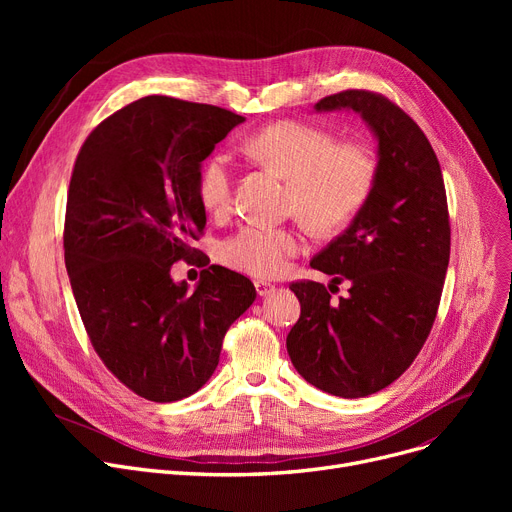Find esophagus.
<instances>
[{
	"mask_svg": "<svg viewBox=\"0 0 512 512\" xmlns=\"http://www.w3.org/2000/svg\"><path fill=\"white\" fill-rule=\"evenodd\" d=\"M255 290L259 297H267V294H272L276 290V284L267 282V280H255Z\"/></svg>",
	"mask_w": 512,
	"mask_h": 512,
	"instance_id": "34e87169",
	"label": "esophagus"
}]
</instances>
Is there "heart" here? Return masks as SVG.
<instances>
[{
  "instance_id": "obj_1",
  "label": "heart",
  "mask_w": 512,
  "mask_h": 512,
  "mask_svg": "<svg viewBox=\"0 0 512 512\" xmlns=\"http://www.w3.org/2000/svg\"><path fill=\"white\" fill-rule=\"evenodd\" d=\"M259 166L288 178L286 205L317 232H336L369 201L378 182V157L363 143H338L326 128L284 120L261 128L242 145ZM201 205L224 215L234 199V170L224 153L211 155L199 170ZM305 249L297 226L247 224L220 245V259L236 272L257 278L280 276Z\"/></svg>"
}]
</instances>
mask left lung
Masks as SVG:
<instances>
[{
  "label": "left lung",
  "mask_w": 512,
  "mask_h": 512,
  "mask_svg": "<svg viewBox=\"0 0 512 512\" xmlns=\"http://www.w3.org/2000/svg\"><path fill=\"white\" fill-rule=\"evenodd\" d=\"M348 107L378 137V182L353 224L313 257L332 284L297 280L301 303L286 348L315 388L361 398L390 386L423 348L438 315L450 259V220L440 161L417 122L388 97L348 89L315 103ZM352 282L348 298L331 297Z\"/></svg>",
  "instance_id": "1"
}]
</instances>
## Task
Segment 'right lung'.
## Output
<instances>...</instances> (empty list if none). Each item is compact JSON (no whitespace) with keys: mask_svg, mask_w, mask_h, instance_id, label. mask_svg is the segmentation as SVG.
I'll return each mask as SVG.
<instances>
[{"mask_svg":"<svg viewBox=\"0 0 512 512\" xmlns=\"http://www.w3.org/2000/svg\"><path fill=\"white\" fill-rule=\"evenodd\" d=\"M240 122L224 107L149 95L97 124L74 161L64 259L76 307L103 365L153 402L211 378L228 328L257 297L222 265L193 292L170 278L176 261L201 253V161Z\"/></svg>","mask_w":512,"mask_h":512,"instance_id":"right-lung-1","label":"right lung"}]
</instances>
